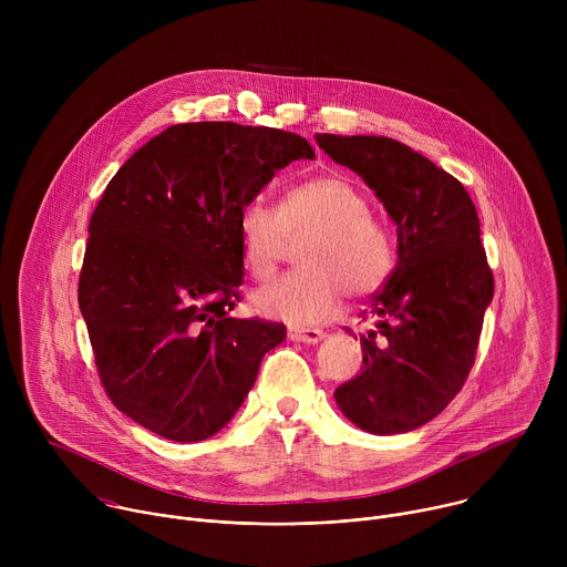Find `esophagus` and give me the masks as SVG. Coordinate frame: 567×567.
I'll return each instance as SVG.
<instances>
[{
	"label": "esophagus",
	"mask_w": 567,
	"mask_h": 567,
	"mask_svg": "<svg viewBox=\"0 0 567 567\" xmlns=\"http://www.w3.org/2000/svg\"><path fill=\"white\" fill-rule=\"evenodd\" d=\"M287 337L298 343H318V341H322V337H326V332L316 330V328H289Z\"/></svg>",
	"instance_id": "1"
}]
</instances>
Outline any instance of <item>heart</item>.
Masks as SVG:
<instances>
[{
	"mask_svg": "<svg viewBox=\"0 0 567 567\" xmlns=\"http://www.w3.org/2000/svg\"><path fill=\"white\" fill-rule=\"evenodd\" d=\"M298 269L254 293V309L293 328L334 318L346 293L365 298L392 276L396 251L385 221L346 175H316L289 186L278 210L249 202L237 219L239 256L256 280L269 278L289 239H300Z\"/></svg>",
	"mask_w": 567,
	"mask_h": 567,
	"instance_id": "heart-1",
	"label": "heart"
}]
</instances>
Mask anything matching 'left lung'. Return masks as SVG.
Listing matches in <instances>:
<instances>
[{
	"label": "left lung",
	"instance_id": "obj_1",
	"mask_svg": "<svg viewBox=\"0 0 567 567\" xmlns=\"http://www.w3.org/2000/svg\"><path fill=\"white\" fill-rule=\"evenodd\" d=\"M374 190L396 224V269L372 296L361 374L334 390L339 409L377 435L409 433L462 390L494 298V274L464 186L388 136L316 134Z\"/></svg>",
	"mask_w": 567,
	"mask_h": 567
}]
</instances>
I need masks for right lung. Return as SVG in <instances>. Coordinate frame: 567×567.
Returning <instances> with one entry per match:
<instances>
[{
  "label": "right lung",
  "mask_w": 567,
  "mask_h": 567,
  "mask_svg": "<svg viewBox=\"0 0 567 567\" xmlns=\"http://www.w3.org/2000/svg\"><path fill=\"white\" fill-rule=\"evenodd\" d=\"M311 145L230 121L179 123L136 150L92 219L78 305L101 383L143 429L199 442L256 383L282 322L233 318L245 262L241 208Z\"/></svg>",
  "instance_id": "add662e5"
}]
</instances>
